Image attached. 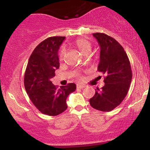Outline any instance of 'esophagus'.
Wrapping results in <instances>:
<instances>
[{"mask_svg":"<svg viewBox=\"0 0 150 150\" xmlns=\"http://www.w3.org/2000/svg\"><path fill=\"white\" fill-rule=\"evenodd\" d=\"M85 87V85H77V89H83Z\"/></svg>","mask_w":150,"mask_h":150,"instance_id":"34e87169","label":"esophagus"}]
</instances>
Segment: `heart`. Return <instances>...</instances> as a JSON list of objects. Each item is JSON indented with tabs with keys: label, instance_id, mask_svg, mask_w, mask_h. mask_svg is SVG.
I'll use <instances>...</instances> for the list:
<instances>
[{
	"label": "heart",
	"instance_id": "heart-1",
	"mask_svg": "<svg viewBox=\"0 0 150 150\" xmlns=\"http://www.w3.org/2000/svg\"><path fill=\"white\" fill-rule=\"evenodd\" d=\"M75 46L78 48V49L83 53L84 55L89 54L91 51V44L88 41L85 39H77L75 42ZM65 54V48H61L59 50L58 53V58L60 61H62L64 58Z\"/></svg>",
	"mask_w": 150,
	"mask_h": 150
}]
</instances>
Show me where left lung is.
Listing matches in <instances>:
<instances>
[{
  "label": "left lung",
  "mask_w": 150,
  "mask_h": 150,
  "mask_svg": "<svg viewBox=\"0 0 150 150\" xmlns=\"http://www.w3.org/2000/svg\"><path fill=\"white\" fill-rule=\"evenodd\" d=\"M100 46V61L97 70L106 75L105 85L96 89L89 99L92 107L101 111H111L123 101L132 80L130 63L124 49L116 39L104 33H94Z\"/></svg>",
  "instance_id": "8db88e82"
}]
</instances>
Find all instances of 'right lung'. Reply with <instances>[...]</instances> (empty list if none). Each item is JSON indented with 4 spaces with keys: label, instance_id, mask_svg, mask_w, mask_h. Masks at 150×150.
<instances>
[{
    "label": "right lung",
    "instance_id": "obj_1",
    "mask_svg": "<svg viewBox=\"0 0 150 150\" xmlns=\"http://www.w3.org/2000/svg\"><path fill=\"white\" fill-rule=\"evenodd\" d=\"M65 37L47 38L31 54L25 73L24 83L30 100L44 114L57 116L68 108L66 99L75 92L76 85L69 83L57 89L51 82L59 68L58 51Z\"/></svg>",
    "mask_w": 150,
    "mask_h": 150
}]
</instances>
